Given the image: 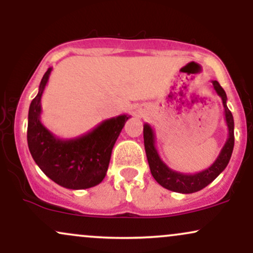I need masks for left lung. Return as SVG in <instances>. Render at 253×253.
Instances as JSON below:
<instances>
[{"label": "left lung", "mask_w": 253, "mask_h": 253, "mask_svg": "<svg viewBox=\"0 0 253 253\" xmlns=\"http://www.w3.org/2000/svg\"><path fill=\"white\" fill-rule=\"evenodd\" d=\"M211 83H213V88L216 91V94L221 97L223 108H225V120L228 128V138L221 151H220V155L217 156L215 162L208 169L200 171L197 173H191V175L170 169L158 155V151L156 149L155 132H153L152 127L149 124L144 125L145 152H146L151 173H152L153 178L165 189L182 194L196 193V191L203 189L210 183L213 182L226 169L229 159H231L234 146L233 115L226 104L227 96H226L225 90L222 89V86L220 85L217 81H211Z\"/></svg>", "instance_id": "left-lung-1"}]
</instances>
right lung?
<instances>
[{
	"label": "right lung",
	"mask_w": 253,
	"mask_h": 253,
	"mask_svg": "<svg viewBox=\"0 0 253 253\" xmlns=\"http://www.w3.org/2000/svg\"><path fill=\"white\" fill-rule=\"evenodd\" d=\"M48 68L28 110L27 143L34 162L48 178L68 189H88L103 181L119 134L129 115L104 120L74 139L57 138L40 121L42 96L50 78Z\"/></svg>",
	"instance_id": "right-lung-1"
}]
</instances>
